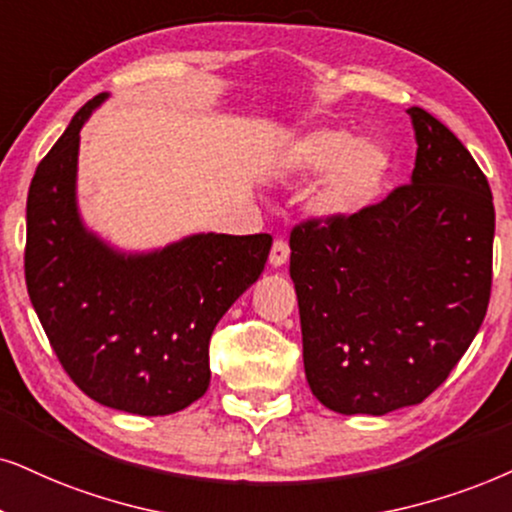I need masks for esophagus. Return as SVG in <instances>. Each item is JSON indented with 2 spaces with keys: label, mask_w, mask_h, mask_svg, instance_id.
<instances>
[{
  "label": "esophagus",
  "mask_w": 512,
  "mask_h": 512,
  "mask_svg": "<svg viewBox=\"0 0 512 512\" xmlns=\"http://www.w3.org/2000/svg\"><path fill=\"white\" fill-rule=\"evenodd\" d=\"M288 257H290L288 243L283 241V238H276L274 245H271V252H269L271 267H281V264L288 262Z\"/></svg>",
  "instance_id": "34e87169"
}]
</instances>
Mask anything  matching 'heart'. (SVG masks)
I'll use <instances>...</instances> for the list:
<instances>
[{
    "label": "heart",
    "mask_w": 512,
    "mask_h": 512,
    "mask_svg": "<svg viewBox=\"0 0 512 512\" xmlns=\"http://www.w3.org/2000/svg\"><path fill=\"white\" fill-rule=\"evenodd\" d=\"M290 170L316 174L326 170L316 205L323 212L349 215L366 208L383 191L392 172V155L378 139H357L349 129H316L290 146Z\"/></svg>",
    "instance_id": "b5f03b06"
}]
</instances>
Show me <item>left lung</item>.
Returning a JSON list of instances; mask_svg holds the SVG:
<instances>
[{"mask_svg": "<svg viewBox=\"0 0 512 512\" xmlns=\"http://www.w3.org/2000/svg\"><path fill=\"white\" fill-rule=\"evenodd\" d=\"M409 115L418 141L409 184L290 231L304 373L314 397L345 416L428 399L489 307V181L435 115L416 106Z\"/></svg>", "mask_w": 512, "mask_h": 512, "instance_id": "8db88e82", "label": "left lung"}]
</instances>
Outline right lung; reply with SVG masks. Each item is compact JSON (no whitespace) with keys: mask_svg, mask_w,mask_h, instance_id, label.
<instances>
[{"mask_svg":"<svg viewBox=\"0 0 512 512\" xmlns=\"http://www.w3.org/2000/svg\"><path fill=\"white\" fill-rule=\"evenodd\" d=\"M87 101L37 165L28 191L25 283L32 307L80 390L111 409L167 416L210 385V338L257 281L271 236L198 234L125 257L87 234L75 208Z\"/></svg>","mask_w":512,"mask_h":512,"instance_id":"add662e5","label":"right lung"}]
</instances>
